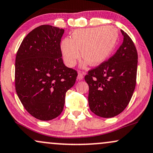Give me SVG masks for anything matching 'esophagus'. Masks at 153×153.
Wrapping results in <instances>:
<instances>
[{
  "label": "esophagus",
  "instance_id": "esophagus-1",
  "mask_svg": "<svg viewBox=\"0 0 153 153\" xmlns=\"http://www.w3.org/2000/svg\"><path fill=\"white\" fill-rule=\"evenodd\" d=\"M83 78H84L83 74H82L80 72H79L78 74V80H82V79H83Z\"/></svg>",
  "mask_w": 153,
  "mask_h": 153
}]
</instances>
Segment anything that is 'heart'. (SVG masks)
Segmentation results:
<instances>
[{"label": "heart", "instance_id": "obj_1", "mask_svg": "<svg viewBox=\"0 0 153 153\" xmlns=\"http://www.w3.org/2000/svg\"><path fill=\"white\" fill-rule=\"evenodd\" d=\"M117 40V30L111 25L76 30L73 32L71 38H66L62 41L63 60L68 66L73 67L80 58L79 50H81V57L85 59L82 68L88 62L93 66L99 65L110 56Z\"/></svg>", "mask_w": 153, "mask_h": 153}]
</instances>
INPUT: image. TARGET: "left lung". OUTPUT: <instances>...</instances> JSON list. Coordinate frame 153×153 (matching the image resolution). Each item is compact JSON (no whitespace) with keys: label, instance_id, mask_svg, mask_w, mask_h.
<instances>
[{"label":"left lung","instance_id":"8db88e82","mask_svg":"<svg viewBox=\"0 0 153 153\" xmlns=\"http://www.w3.org/2000/svg\"><path fill=\"white\" fill-rule=\"evenodd\" d=\"M122 45L111 58L88 72V104L97 116L113 117L126 109L136 85L137 53L131 38L121 30Z\"/></svg>","mask_w":153,"mask_h":153}]
</instances>
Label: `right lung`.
Instances as JSON below:
<instances>
[{"instance_id": "right-lung-1", "label": "right lung", "mask_w": 153, "mask_h": 153, "mask_svg": "<svg viewBox=\"0 0 153 153\" xmlns=\"http://www.w3.org/2000/svg\"><path fill=\"white\" fill-rule=\"evenodd\" d=\"M62 28L43 25L30 31L18 50L15 85L25 109L40 120L62 113L65 93L74 85L77 71L64 65L60 41Z\"/></svg>"}]
</instances>
